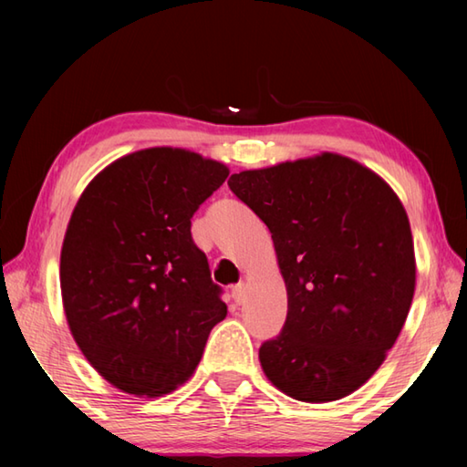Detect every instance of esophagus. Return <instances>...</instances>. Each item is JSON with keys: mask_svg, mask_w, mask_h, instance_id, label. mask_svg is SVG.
Listing matches in <instances>:
<instances>
[{"mask_svg": "<svg viewBox=\"0 0 467 467\" xmlns=\"http://www.w3.org/2000/svg\"><path fill=\"white\" fill-rule=\"evenodd\" d=\"M233 299H234V303H243L244 301V296H246V285L244 283H236V285H233Z\"/></svg>", "mask_w": 467, "mask_h": 467, "instance_id": "obj_1", "label": "esophagus"}]
</instances>
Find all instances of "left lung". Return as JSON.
I'll list each match as a JSON object with an SVG mask.
<instances>
[{
  "mask_svg": "<svg viewBox=\"0 0 467 467\" xmlns=\"http://www.w3.org/2000/svg\"><path fill=\"white\" fill-rule=\"evenodd\" d=\"M228 186L269 226L286 286L283 331L259 349L266 379L306 403L359 389L413 301V236L400 196L333 152L243 171Z\"/></svg>",
  "mask_w": 467,
  "mask_h": 467,
  "instance_id": "obj_1",
  "label": "left lung"
}]
</instances>
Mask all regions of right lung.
Instances as JSON below:
<instances>
[{
	"label": "right lung",
	"mask_w": 467,
	"mask_h": 467,
	"mask_svg": "<svg viewBox=\"0 0 467 467\" xmlns=\"http://www.w3.org/2000/svg\"><path fill=\"white\" fill-rule=\"evenodd\" d=\"M226 176L184 148H144L106 166L76 202L59 256L64 313L86 359L124 393L174 391L226 317L191 234Z\"/></svg>",
	"instance_id": "right-lung-1"
}]
</instances>
